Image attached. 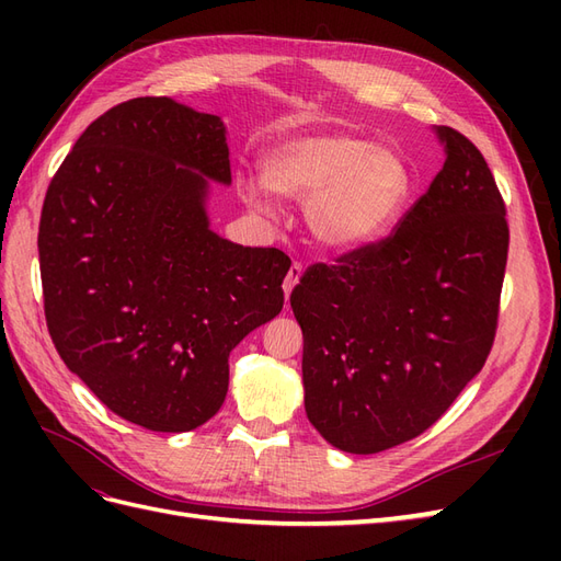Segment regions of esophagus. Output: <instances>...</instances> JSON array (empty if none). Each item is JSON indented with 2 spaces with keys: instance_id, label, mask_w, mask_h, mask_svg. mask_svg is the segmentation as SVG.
Returning a JSON list of instances; mask_svg holds the SVG:
<instances>
[{
  "instance_id": "obj_1",
  "label": "esophagus",
  "mask_w": 561,
  "mask_h": 561,
  "mask_svg": "<svg viewBox=\"0 0 561 561\" xmlns=\"http://www.w3.org/2000/svg\"><path fill=\"white\" fill-rule=\"evenodd\" d=\"M301 274H304V268H301V264H299V262H295V264L290 266V271H287V276H285V280H283V293H285V299H287V297H290V293L295 290V285L299 283Z\"/></svg>"
}]
</instances>
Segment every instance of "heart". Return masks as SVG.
I'll return each mask as SVG.
<instances>
[{
	"label": "heart",
	"instance_id": "1",
	"mask_svg": "<svg viewBox=\"0 0 561 561\" xmlns=\"http://www.w3.org/2000/svg\"><path fill=\"white\" fill-rule=\"evenodd\" d=\"M241 196L268 210L266 190L304 201V225L320 250L355 252L379 241L412 196V168L398 149L348 133H293L268 142Z\"/></svg>",
	"mask_w": 561,
	"mask_h": 561
}]
</instances>
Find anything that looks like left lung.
<instances>
[{
  "label": "left lung",
  "instance_id": "left-lung-1",
  "mask_svg": "<svg viewBox=\"0 0 561 561\" xmlns=\"http://www.w3.org/2000/svg\"><path fill=\"white\" fill-rule=\"evenodd\" d=\"M445 165L398 231L313 264L290 295L304 407L336 449L377 454L443 416L494 344L505 203L480 149L435 126Z\"/></svg>",
  "mask_w": 561,
  "mask_h": 561
}]
</instances>
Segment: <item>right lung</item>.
<instances>
[{"label":"right lung","mask_w":561,"mask_h":561,"mask_svg":"<svg viewBox=\"0 0 561 561\" xmlns=\"http://www.w3.org/2000/svg\"><path fill=\"white\" fill-rule=\"evenodd\" d=\"M210 182L231 184L222 118L135 98L81 133L44 198L50 339L100 402L147 431L213 419L229 353L283 309L290 257L215 233Z\"/></svg>","instance_id":"right-lung-1"}]
</instances>
